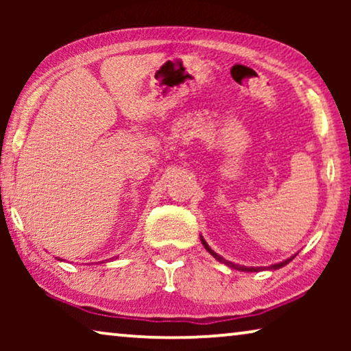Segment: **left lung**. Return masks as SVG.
<instances>
[{
    "mask_svg": "<svg viewBox=\"0 0 351 351\" xmlns=\"http://www.w3.org/2000/svg\"><path fill=\"white\" fill-rule=\"evenodd\" d=\"M201 243H203V246L206 247V251H208V252L210 254V256H213V257H215V258H217V261H219V262H222V263H225V265H228V267H232V268H237V270H243V271H258V270H261V268H254V267H251V268H249V267H241V265H234V263H232V262H228V261H225V258H223V257H220V256H219V254H215V252L213 251V249H210V247L208 246V243H206V241H204V239H203V237H201ZM292 258H294V257L287 258V261H285V262L275 263V265H271V267H268V268H270V270H278V268H281V267H285V265H287V263H289V262L292 261Z\"/></svg>",
    "mask_w": 351,
    "mask_h": 351,
    "instance_id": "obj_1",
    "label": "left lung"
}]
</instances>
